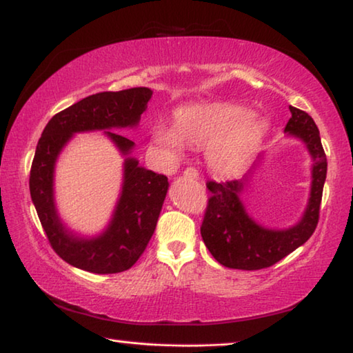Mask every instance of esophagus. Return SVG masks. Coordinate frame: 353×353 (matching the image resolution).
I'll return each mask as SVG.
<instances>
[{
  "label": "esophagus",
  "instance_id": "obj_1",
  "mask_svg": "<svg viewBox=\"0 0 353 353\" xmlns=\"http://www.w3.org/2000/svg\"><path fill=\"white\" fill-rule=\"evenodd\" d=\"M183 176L188 177V179H197L199 177V171L196 168H193V166H188V168L183 171Z\"/></svg>",
  "mask_w": 353,
  "mask_h": 353
}]
</instances>
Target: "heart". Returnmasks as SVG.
Returning <instances> with one entry per match:
<instances>
[{"mask_svg": "<svg viewBox=\"0 0 353 353\" xmlns=\"http://www.w3.org/2000/svg\"><path fill=\"white\" fill-rule=\"evenodd\" d=\"M268 123L242 106L216 103L179 108L174 130L157 125L151 148L166 168L182 159V143L207 150V162L217 176L239 174L252 162L267 136Z\"/></svg>", "mask_w": 353, "mask_h": 353, "instance_id": "heart-1", "label": "heart"}]
</instances>
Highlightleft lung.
<instances>
[{
	"label": "left lung",
	"mask_w": 353,
	"mask_h": 353,
	"mask_svg": "<svg viewBox=\"0 0 353 353\" xmlns=\"http://www.w3.org/2000/svg\"><path fill=\"white\" fill-rule=\"evenodd\" d=\"M290 112L285 132L303 140L313 159L310 199L303 219L296 225L287 230H270L256 223L241 201L248 177L241 181L207 182L210 197L201 234L213 258L228 268L261 270L272 267L309 241L318 225L327 159L318 126L310 115L293 106H290Z\"/></svg>",
	"instance_id": "8db88e82"
}]
</instances>
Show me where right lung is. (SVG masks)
Returning <instances> with one entry per match:
<instances>
[{"mask_svg": "<svg viewBox=\"0 0 353 353\" xmlns=\"http://www.w3.org/2000/svg\"><path fill=\"white\" fill-rule=\"evenodd\" d=\"M152 91L131 88L119 92H99L55 114L43 130L32 160L29 188L41 227L54 252L81 270L110 274L131 268L145 252L162 210L168 177L125 160L123 187L112 221L97 238H77L63 225L54 203V166L75 132L136 126ZM121 154H130L134 142L117 132L105 131Z\"/></svg>", "mask_w": 353, "mask_h": 353, "instance_id": "right-lung-1", "label": "right lung"}]
</instances>
